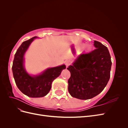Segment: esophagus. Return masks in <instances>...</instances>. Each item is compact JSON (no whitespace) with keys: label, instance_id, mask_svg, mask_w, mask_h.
<instances>
[{"label":"esophagus","instance_id":"34e87169","mask_svg":"<svg viewBox=\"0 0 128 128\" xmlns=\"http://www.w3.org/2000/svg\"><path fill=\"white\" fill-rule=\"evenodd\" d=\"M65 64H66V66L67 67H68V66H69V65L70 64V61H69V60H66V61H65Z\"/></svg>","mask_w":128,"mask_h":128}]
</instances>
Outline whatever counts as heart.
<instances>
[{
	"instance_id": "1",
	"label": "heart",
	"mask_w": 128,
	"mask_h": 128,
	"mask_svg": "<svg viewBox=\"0 0 128 128\" xmlns=\"http://www.w3.org/2000/svg\"><path fill=\"white\" fill-rule=\"evenodd\" d=\"M88 48H90V46H89V47H88Z\"/></svg>"
}]
</instances>
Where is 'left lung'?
<instances>
[{
  "label": "left lung",
  "mask_w": 128,
  "mask_h": 128,
  "mask_svg": "<svg viewBox=\"0 0 128 128\" xmlns=\"http://www.w3.org/2000/svg\"><path fill=\"white\" fill-rule=\"evenodd\" d=\"M96 48L88 53L80 54L69 66L68 91L72 96L86 100L99 94L110 78L111 57L106 46L94 41Z\"/></svg>",
  "instance_id": "left-lung-1"
}]
</instances>
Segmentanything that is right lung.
<instances>
[{"mask_svg": "<svg viewBox=\"0 0 128 128\" xmlns=\"http://www.w3.org/2000/svg\"><path fill=\"white\" fill-rule=\"evenodd\" d=\"M35 36L24 42L15 54L12 66L13 77L18 88L23 94L32 98L42 97L47 94L51 88L53 80L59 76L64 64L46 69L39 75L31 76L24 67V55Z\"/></svg>", "mask_w": 128, "mask_h": 128, "instance_id": "obj_1", "label": "right lung"}]
</instances>
